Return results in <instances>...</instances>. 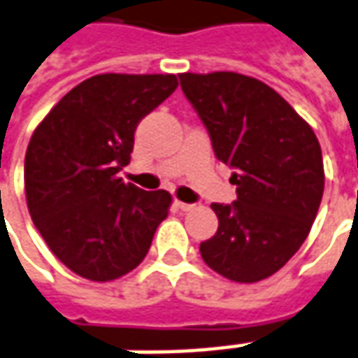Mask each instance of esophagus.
Returning <instances> with one entry per match:
<instances>
[{
	"mask_svg": "<svg viewBox=\"0 0 358 358\" xmlns=\"http://www.w3.org/2000/svg\"><path fill=\"white\" fill-rule=\"evenodd\" d=\"M174 205L178 207L180 211H189V209H194V205L192 203H184V201H178V199L174 201Z\"/></svg>",
	"mask_w": 358,
	"mask_h": 358,
	"instance_id": "34e87169",
	"label": "esophagus"
}]
</instances>
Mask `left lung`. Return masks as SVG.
Instances as JSON below:
<instances>
[{
	"mask_svg": "<svg viewBox=\"0 0 358 358\" xmlns=\"http://www.w3.org/2000/svg\"><path fill=\"white\" fill-rule=\"evenodd\" d=\"M178 77L236 184V201L211 205L219 229L199 244L201 257L231 281H262L296 254L316 219L324 194L318 139L279 92L254 77Z\"/></svg>",
	"mask_w": 358,
	"mask_h": 358,
	"instance_id": "left-lung-1",
	"label": "left lung"
}]
</instances>
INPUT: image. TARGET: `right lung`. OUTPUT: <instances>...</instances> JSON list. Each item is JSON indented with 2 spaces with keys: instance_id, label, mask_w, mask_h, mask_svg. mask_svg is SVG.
<instances>
[{
  "instance_id": "right-lung-1",
  "label": "right lung",
  "mask_w": 358,
  "mask_h": 358,
  "mask_svg": "<svg viewBox=\"0 0 358 358\" xmlns=\"http://www.w3.org/2000/svg\"><path fill=\"white\" fill-rule=\"evenodd\" d=\"M178 87L176 75H94L34 129L24 192L34 227L73 273L112 281L136 269L172 203L120 178L141 120Z\"/></svg>"
}]
</instances>
